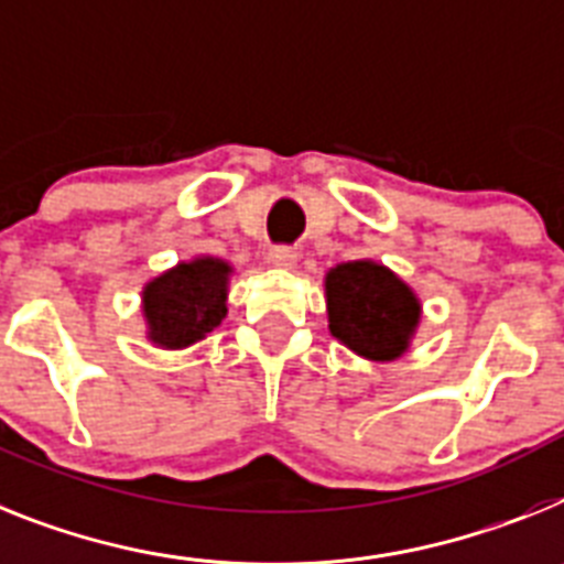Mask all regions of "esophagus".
Returning a JSON list of instances; mask_svg holds the SVG:
<instances>
[{"mask_svg": "<svg viewBox=\"0 0 564 564\" xmlns=\"http://www.w3.org/2000/svg\"><path fill=\"white\" fill-rule=\"evenodd\" d=\"M269 258H272L274 267L292 269L297 263V252H295V249H292V246H272V252H269Z\"/></svg>", "mask_w": 564, "mask_h": 564, "instance_id": "obj_1", "label": "esophagus"}]
</instances>
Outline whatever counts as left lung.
Returning a JSON list of instances; mask_svg holds the SVG:
<instances>
[{"label": "left lung", "instance_id": "left-lung-1", "mask_svg": "<svg viewBox=\"0 0 564 564\" xmlns=\"http://www.w3.org/2000/svg\"><path fill=\"white\" fill-rule=\"evenodd\" d=\"M326 304L329 333L372 361L399 358L419 324L410 286L372 260L340 263L326 274Z\"/></svg>", "mask_w": 564, "mask_h": 564}]
</instances>
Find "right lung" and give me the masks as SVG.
I'll return each mask as SVG.
<instances>
[{
    "label": "right lung",
    "instance_id": "obj_1",
    "mask_svg": "<svg viewBox=\"0 0 564 564\" xmlns=\"http://www.w3.org/2000/svg\"><path fill=\"white\" fill-rule=\"evenodd\" d=\"M229 272L224 260L197 258L154 278L143 292L149 338L165 349L206 338L226 318Z\"/></svg>",
    "mask_w": 564,
    "mask_h": 564
}]
</instances>
